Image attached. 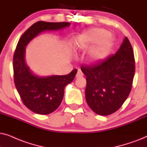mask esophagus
Instances as JSON below:
<instances>
[{"mask_svg":"<svg viewBox=\"0 0 147 147\" xmlns=\"http://www.w3.org/2000/svg\"><path fill=\"white\" fill-rule=\"evenodd\" d=\"M84 76V74L82 73V71L80 69H78V71L77 72V74H76V78H82Z\"/></svg>","mask_w":147,"mask_h":147,"instance_id":"34e87169","label":"esophagus"}]
</instances>
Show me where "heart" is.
Here are the masks:
<instances>
[{
    "label": "heart",
    "instance_id": "heart-1",
    "mask_svg": "<svg viewBox=\"0 0 147 147\" xmlns=\"http://www.w3.org/2000/svg\"><path fill=\"white\" fill-rule=\"evenodd\" d=\"M96 44L97 45L90 52V61L93 63L103 61L109 56L114 47V41L108 31L93 28L81 36L78 46L80 48H87Z\"/></svg>",
    "mask_w": 147,
    "mask_h": 147
}]
</instances>
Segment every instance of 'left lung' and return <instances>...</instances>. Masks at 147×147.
<instances>
[{"label":"left lung","mask_w":147,"mask_h":147,"mask_svg":"<svg viewBox=\"0 0 147 147\" xmlns=\"http://www.w3.org/2000/svg\"><path fill=\"white\" fill-rule=\"evenodd\" d=\"M86 76V99L97 114L110 115L119 109L131 91L135 72L132 45L127 37L115 55L93 65H82Z\"/></svg>","instance_id":"obj_1"}]
</instances>
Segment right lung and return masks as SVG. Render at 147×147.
Instances as JSON below:
<instances>
[{
  "label": "right lung",
  "mask_w": 147,
  "mask_h": 147,
  "mask_svg": "<svg viewBox=\"0 0 147 147\" xmlns=\"http://www.w3.org/2000/svg\"><path fill=\"white\" fill-rule=\"evenodd\" d=\"M70 25L67 22L38 21L20 38L13 56L14 81L23 104L32 112L48 114L55 111L63 100L64 89L73 81L78 70L64 76L40 77L33 74L25 62V47L41 32L58 31Z\"/></svg>",
  "instance_id": "add662e5"
}]
</instances>
